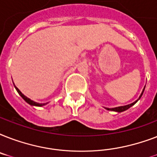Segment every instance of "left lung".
Segmentation results:
<instances>
[{
    "instance_id": "left-lung-1",
    "label": "left lung",
    "mask_w": 157,
    "mask_h": 157,
    "mask_svg": "<svg viewBox=\"0 0 157 157\" xmlns=\"http://www.w3.org/2000/svg\"><path fill=\"white\" fill-rule=\"evenodd\" d=\"M144 90H145V87H144V90H143V92H142L141 95L139 96V99H138V100L135 101V102H134V103H130V104L125 105V106H121V107H114V108H108V107H105V108H106V109H107V110H108V111H114V112H124V111H125V110L129 109V107H132V106H133V105L135 104V103H136L137 102H138V101L139 100V99H140V98H141L142 95H143V94H144Z\"/></svg>"
}]
</instances>
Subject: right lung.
<instances>
[{
  "mask_svg": "<svg viewBox=\"0 0 157 157\" xmlns=\"http://www.w3.org/2000/svg\"><path fill=\"white\" fill-rule=\"evenodd\" d=\"M14 87H15L16 90H17V92L18 93V94H19V95H20L21 97H22V98H23V99H24V100L28 103V104L32 105V106H36V107H41V106H44V105L47 104V103H36V102H34V101L33 100H31L30 98H28V97H26L24 94H23L21 93V91L19 90H18L15 86H14Z\"/></svg>",
  "mask_w": 157,
  "mask_h": 157,
  "instance_id": "obj_1",
  "label": "right lung"
}]
</instances>
